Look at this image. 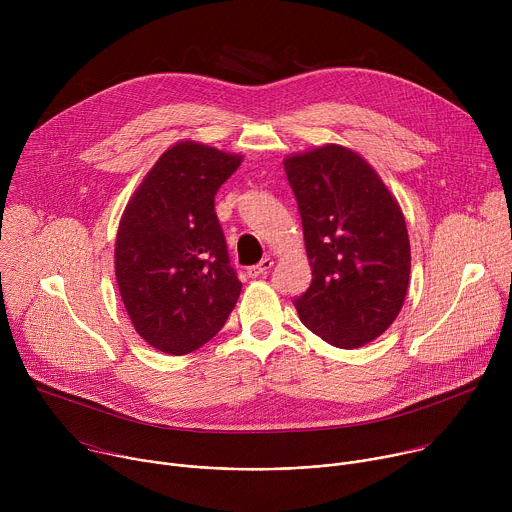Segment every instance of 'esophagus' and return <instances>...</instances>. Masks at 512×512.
Segmentation results:
<instances>
[{"label":"esophagus","instance_id":"1","mask_svg":"<svg viewBox=\"0 0 512 512\" xmlns=\"http://www.w3.org/2000/svg\"><path fill=\"white\" fill-rule=\"evenodd\" d=\"M271 265H273V261H271L269 257H265V259H261L257 265H251V267L247 269V275H249V277H261V275H267V273H269V269H271Z\"/></svg>","mask_w":512,"mask_h":512}]
</instances>
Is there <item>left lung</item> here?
<instances>
[{
    "mask_svg": "<svg viewBox=\"0 0 512 512\" xmlns=\"http://www.w3.org/2000/svg\"><path fill=\"white\" fill-rule=\"evenodd\" d=\"M298 200L312 283L294 300L300 320L336 348H358L399 316L411 249L399 202L367 160L342 145L283 162Z\"/></svg>",
    "mask_w": 512,
    "mask_h": 512,
    "instance_id": "left-lung-1",
    "label": "left lung"
}]
</instances>
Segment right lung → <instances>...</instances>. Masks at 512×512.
<instances>
[{
	"mask_svg": "<svg viewBox=\"0 0 512 512\" xmlns=\"http://www.w3.org/2000/svg\"><path fill=\"white\" fill-rule=\"evenodd\" d=\"M243 156L180 141L133 192L115 241V277L137 334L166 354H188L218 334L241 281L214 196Z\"/></svg>",
	"mask_w": 512,
	"mask_h": 512,
	"instance_id": "obj_1",
	"label": "right lung"
}]
</instances>
